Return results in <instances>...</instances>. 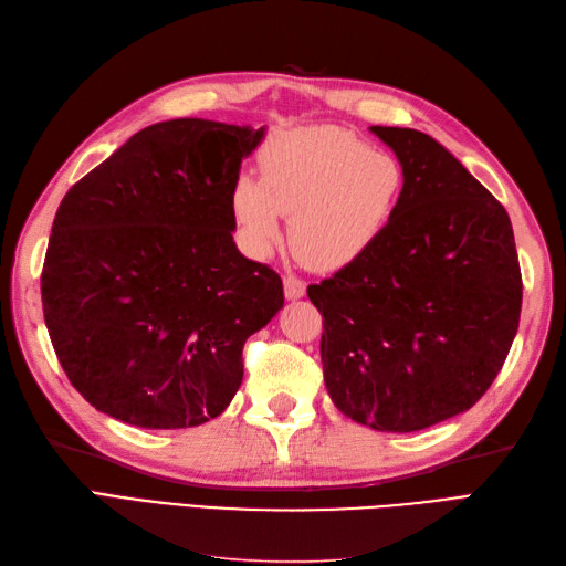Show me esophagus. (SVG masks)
Returning a JSON list of instances; mask_svg holds the SVG:
<instances>
[{
	"label": "esophagus",
	"mask_w": 566,
	"mask_h": 566,
	"mask_svg": "<svg viewBox=\"0 0 566 566\" xmlns=\"http://www.w3.org/2000/svg\"><path fill=\"white\" fill-rule=\"evenodd\" d=\"M284 294H286V298H301L306 294V282L301 280V277H296V274H286L284 277Z\"/></svg>",
	"instance_id": "1"
}]
</instances>
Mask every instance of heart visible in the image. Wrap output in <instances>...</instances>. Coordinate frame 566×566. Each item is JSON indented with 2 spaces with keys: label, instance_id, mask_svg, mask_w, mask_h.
Instances as JSON below:
<instances>
[{
  "label": "heart",
  "instance_id": "b5f03b06",
  "mask_svg": "<svg viewBox=\"0 0 566 566\" xmlns=\"http://www.w3.org/2000/svg\"><path fill=\"white\" fill-rule=\"evenodd\" d=\"M260 176H239L231 212L245 245L268 253L289 219L294 253L313 270L359 260L398 212L405 170L396 156L339 127H301L260 151Z\"/></svg>",
  "mask_w": 566,
  "mask_h": 566
}]
</instances>
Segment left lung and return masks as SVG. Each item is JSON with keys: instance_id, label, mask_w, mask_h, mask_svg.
<instances>
[{"instance_id": "8db88e82", "label": "left lung", "mask_w": 566, "mask_h": 566, "mask_svg": "<svg viewBox=\"0 0 566 566\" xmlns=\"http://www.w3.org/2000/svg\"><path fill=\"white\" fill-rule=\"evenodd\" d=\"M371 133L405 170L398 212L359 260L311 284L335 407L376 431H417L475 405L514 343L523 282L502 202L437 139Z\"/></svg>"}]
</instances>
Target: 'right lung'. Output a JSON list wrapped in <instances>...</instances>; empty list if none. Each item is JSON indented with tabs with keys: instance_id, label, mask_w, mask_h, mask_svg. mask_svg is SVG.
I'll list each match as a JSON object with an SVG mask.
<instances>
[{
	"instance_id": "right-lung-1",
	"label": "right lung",
	"mask_w": 566,
	"mask_h": 566,
	"mask_svg": "<svg viewBox=\"0 0 566 566\" xmlns=\"http://www.w3.org/2000/svg\"><path fill=\"white\" fill-rule=\"evenodd\" d=\"M265 129L180 117L139 129L64 195L41 274L72 386L142 429L219 417L243 345L284 306L280 274L239 253L231 188Z\"/></svg>"
}]
</instances>
